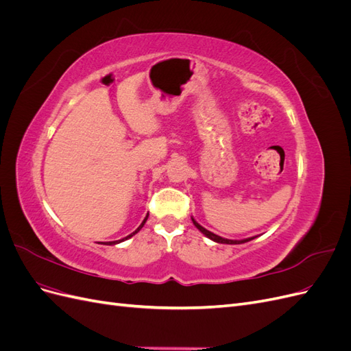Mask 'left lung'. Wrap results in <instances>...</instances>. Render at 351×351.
<instances>
[{"label": "left lung", "mask_w": 351, "mask_h": 351, "mask_svg": "<svg viewBox=\"0 0 351 351\" xmlns=\"http://www.w3.org/2000/svg\"><path fill=\"white\" fill-rule=\"evenodd\" d=\"M192 221H193L195 227L202 232V234H205L208 239L214 240L215 243H222V244H241V243H246V241H250V240H253V239H254V237H249V239H243V240H228V239H224V237H219V236L214 234V232H210V231H208L206 228H204L202 226H199L197 222L195 221V218H192Z\"/></svg>", "instance_id": "obj_1"}]
</instances>
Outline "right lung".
I'll use <instances>...</instances> for the list:
<instances>
[{
    "label": "right lung",
    "instance_id": "obj_1",
    "mask_svg": "<svg viewBox=\"0 0 351 351\" xmlns=\"http://www.w3.org/2000/svg\"><path fill=\"white\" fill-rule=\"evenodd\" d=\"M147 217H149V215H146V218L142 221V224L139 226V227H137V230H134L133 232H132V234H129V236H127V237H124V239H121V240H115V241H108L107 244H110V246H112V244H119V243H121V241H124V240H127V239H130V237H133L134 234H136V232H139L141 230H142V227L145 226V222H146V219H147Z\"/></svg>",
    "mask_w": 351,
    "mask_h": 351
}]
</instances>
